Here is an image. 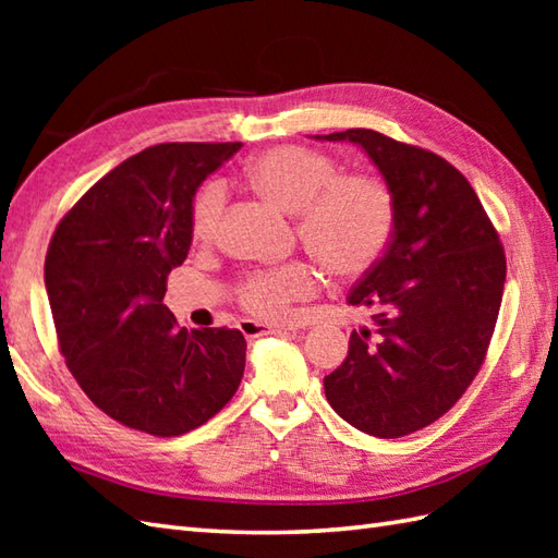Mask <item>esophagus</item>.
Listing matches in <instances>:
<instances>
[{
  "label": "esophagus",
  "mask_w": 558,
  "mask_h": 558,
  "mask_svg": "<svg viewBox=\"0 0 558 558\" xmlns=\"http://www.w3.org/2000/svg\"><path fill=\"white\" fill-rule=\"evenodd\" d=\"M304 328V324L300 322H290V324H260V322H252V318H242L240 330L246 338H258L266 333H282V330H300Z\"/></svg>",
  "instance_id": "34e87169"
}]
</instances>
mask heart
I'll use <instances>...</instances> for the list:
<instances>
[{
    "label": "heart",
    "mask_w": 558,
    "mask_h": 558,
    "mask_svg": "<svg viewBox=\"0 0 558 558\" xmlns=\"http://www.w3.org/2000/svg\"><path fill=\"white\" fill-rule=\"evenodd\" d=\"M246 182L278 210L298 216V234L328 272L352 278L369 270L390 242L396 204L390 189L369 174H340V165L310 148L278 146L246 165ZM225 206V189L206 184L192 206V234L208 242ZM316 290V272L290 264L248 276L240 298L246 310L282 318Z\"/></svg>",
    "instance_id": "obj_1"
}]
</instances>
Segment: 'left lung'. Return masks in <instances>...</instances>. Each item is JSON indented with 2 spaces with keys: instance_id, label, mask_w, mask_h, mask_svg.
I'll return each instance as SVG.
<instances>
[{
  "instance_id": "8db88e82",
  "label": "left lung",
  "mask_w": 558,
  "mask_h": 558,
  "mask_svg": "<svg viewBox=\"0 0 558 558\" xmlns=\"http://www.w3.org/2000/svg\"><path fill=\"white\" fill-rule=\"evenodd\" d=\"M314 138L360 146L396 204L384 256L348 298L374 312V326L352 330L345 362L324 378L326 400L364 434L408 436L480 372L504 298V246L475 189L436 153L372 129Z\"/></svg>"
}]
</instances>
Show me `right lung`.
Here are the masks:
<instances>
[{
	"label": "right lung",
	"mask_w": 558,
	"mask_h": 558,
	"mask_svg": "<svg viewBox=\"0 0 558 558\" xmlns=\"http://www.w3.org/2000/svg\"><path fill=\"white\" fill-rule=\"evenodd\" d=\"M242 144H160L117 165L57 225L45 288L59 350L96 405L132 429L180 436L240 388V330L177 326L168 272L192 246L201 182Z\"/></svg>",
	"instance_id": "right-lung-1"
}]
</instances>
